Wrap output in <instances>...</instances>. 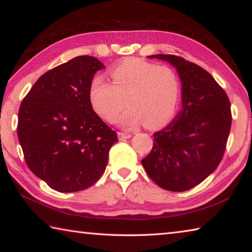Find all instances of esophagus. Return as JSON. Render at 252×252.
Instances as JSON below:
<instances>
[{
  "mask_svg": "<svg viewBox=\"0 0 252 252\" xmlns=\"http://www.w3.org/2000/svg\"><path fill=\"white\" fill-rule=\"evenodd\" d=\"M118 136L120 139H129V138H131V134L125 133V132H118Z\"/></svg>",
  "mask_w": 252,
  "mask_h": 252,
  "instance_id": "esophagus-1",
  "label": "esophagus"
}]
</instances>
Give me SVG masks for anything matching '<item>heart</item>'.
Listing matches in <instances>:
<instances>
[{
  "mask_svg": "<svg viewBox=\"0 0 252 252\" xmlns=\"http://www.w3.org/2000/svg\"><path fill=\"white\" fill-rule=\"evenodd\" d=\"M110 75L112 84L97 75L89 85V101L103 120H116L125 106V99L129 108L119 119V125L126 129L142 123L156 129L169 122L176 112L180 83L170 67L129 58L114 66Z\"/></svg>",
  "mask_w": 252,
  "mask_h": 252,
  "instance_id": "1",
  "label": "heart"
}]
</instances>
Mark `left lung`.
<instances>
[{
	"label": "left lung",
	"mask_w": 252,
	"mask_h": 252,
	"mask_svg": "<svg viewBox=\"0 0 252 252\" xmlns=\"http://www.w3.org/2000/svg\"><path fill=\"white\" fill-rule=\"evenodd\" d=\"M149 58L176 67L182 109L170 125L153 133L152 150L142 165L158 186L181 192L201 183L222 160L231 127L230 101L201 66L171 54Z\"/></svg>",
	"instance_id": "1"
}]
</instances>
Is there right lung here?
Here are the masks:
<instances>
[{"label": "right lung", "mask_w": 252, "mask_h": 252, "mask_svg": "<svg viewBox=\"0 0 252 252\" xmlns=\"http://www.w3.org/2000/svg\"><path fill=\"white\" fill-rule=\"evenodd\" d=\"M104 67L93 57H76L40 76L21 103L18 136L25 162L59 192L94 185L118 141L89 101L91 80Z\"/></svg>", "instance_id": "1"}]
</instances>
